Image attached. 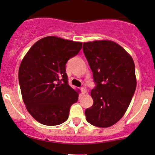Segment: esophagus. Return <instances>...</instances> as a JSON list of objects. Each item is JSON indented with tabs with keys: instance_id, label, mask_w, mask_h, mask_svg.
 <instances>
[{
	"instance_id": "esophagus-1",
	"label": "esophagus",
	"mask_w": 155,
	"mask_h": 155,
	"mask_svg": "<svg viewBox=\"0 0 155 155\" xmlns=\"http://www.w3.org/2000/svg\"><path fill=\"white\" fill-rule=\"evenodd\" d=\"M81 92H82L83 94H85L86 93V89L84 88V87H82V88H81Z\"/></svg>"
}]
</instances>
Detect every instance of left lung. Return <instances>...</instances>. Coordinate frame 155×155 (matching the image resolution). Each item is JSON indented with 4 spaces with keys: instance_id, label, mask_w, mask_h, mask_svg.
I'll return each mask as SVG.
<instances>
[{
    "instance_id": "left-lung-1",
    "label": "left lung",
    "mask_w": 155,
    "mask_h": 155,
    "mask_svg": "<svg viewBox=\"0 0 155 155\" xmlns=\"http://www.w3.org/2000/svg\"><path fill=\"white\" fill-rule=\"evenodd\" d=\"M96 86L93 105L85 110L88 123L108 127L119 121L129 107L136 88L135 64L122 47L109 40L83 43Z\"/></svg>"
}]
</instances>
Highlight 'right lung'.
<instances>
[{"label": "right lung", "instance_id": "1", "mask_svg": "<svg viewBox=\"0 0 155 155\" xmlns=\"http://www.w3.org/2000/svg\"><path fill=\"white\" fill-rule=\"evenodd\" d=\"M82 48V42L47 36L33 45L19 69L24 103L36 121L48 126L64 123L78 91L68 84L66 64Z\"/></svg>", "mask_w": 155, "mask_h": 155}]
</instances>
